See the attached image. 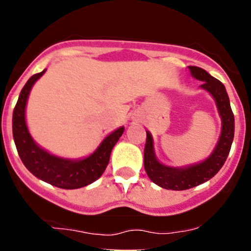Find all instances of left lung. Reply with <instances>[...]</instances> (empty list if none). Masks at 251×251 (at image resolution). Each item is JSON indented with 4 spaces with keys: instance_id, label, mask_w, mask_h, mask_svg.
Listing matches in <instances>:
<instances>
[{
    "instance_id": "8db88e82",
    "label": "left lung",
    "mask_w": 251,
    "mask_h": 251,
    "mask_svg": "<svg viewBox=\"0 0 251 251\" xmlns=\"http://www.w3.org/2000/svg\"><path fill=\"white\" fill-rule=\"evenodd\" d=\"M189 70L195 79L203 81L201 87L208 91L215 99L222 119V132L215 150L204 162L185 168H171L158 162L154 154L152 135L146 131L144 168L150 179L166 190H188L211 179L226 163L234 140L235 118L224 85L203 68L190 66Z\"/></svg>"
}]
</instances>
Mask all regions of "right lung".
<instances>
[{
  "mask_svg": "<svg viewBox=\"0 0 251 251\" xmlns=\"http://www.w3.org/2000/svg\"><path fill=\"white\" fill-rule=\"evenodd\" d=\"M34 74L22 88L13 112V137L25 166L39 178L60 189H79L101 177L107 168L112 149L124 133L123 126L108 134L96 151L79 160L65 159L48 153L34 142L25 124V105L33 85L45 73Z\"/></svg>",
  "mask_w": 251,
  "mask_h": 251,
  "instance_id": "obj_1",
  "label": "right lung"
}]
</instances>
